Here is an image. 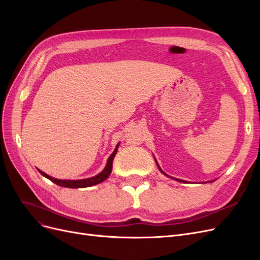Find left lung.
I'll list each match as a JSON object with an SVG mask.
<instances>
[{"mask_svg":"<svg viewBox=\"0 0 260 260\" xmlns=\"http://www.w3.org/2000/svg\"><path fill=\"white\" fill-rule=\"evenodd\" d=\"M156 164H157V161H156ZM157 166H158V164H157ZM158 168H159V170H160V171L162 172V174H164V175H166V174H165V172H164V171H162V170L160 169V167H159V166H158ZM166 176H167V175H166ZM168 177H169V176H168ZM174 179H175V178H174ZM176 180L180 181V182H184V181H182V180H180V179H176Z\"/></svg>","mask_w":260,"mask_h":260,"instance_id":"1","label":"left lung"}]
</instances>
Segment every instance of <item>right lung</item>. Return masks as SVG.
I'll list each match as a JSON object with an SVG mask.
<instances>
[{
  "mask_svg": "<svg viewBox=\"0 0 260 260\" xmlns=\"http://www.w3.org/2000/svg\"><path fill=\"white\" fill-rule=\"evenodd\" d=\"M117 149H118V145L116 146L115 151L113 152V154L109 156V158L107 160V165L106 167L104 168V170L99 174L98 176L93 177V178H89V179H83V180H59V179H55L50 177L49 175L44 174L43 171L40 170V174L48 178L49 180H51L52 182H54L55 184H57L59 186H64V187H72V188H78V187H88V186H92V185H95L99 184L101 182H103L104 180H106L109 175H111L112 172V168H113V160H114V157L117 153Z\"/></svg>",
  "mask_w": 260,
  "mask_h": 260,
  "instance_id": "1",
  "label": "right lung"
}]
</instances>
